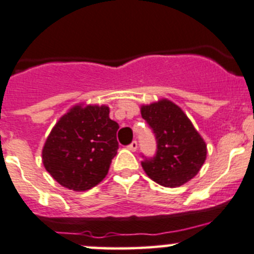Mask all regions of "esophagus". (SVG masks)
<instances>
[{"mask_svg":"<svg viewBox=\"0 0 254 254\" xmlns=\"http://www.w3.org/2000/svg\"><path fill=\"white\" fill-rule=\"evenodd\" d=\"M127 148H129L130 151H136L137 150V141H132L130 145H127Z\"/></svg>","mask_w":254,"mask_h":254,"instance_id":"34e87169","label":"esophagus"}]
</instances>
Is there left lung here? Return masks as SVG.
<instances>
[{"mask_svg":"<svg viewBox=\"0 0 254 254\" xmlns=\"http://www.w3.org/2000/svg\"><path fill=\"white\" fill-rule=\"evenodd\" d=\"M156 139V153L142 155L141 166L156 183L176 188L190 181L206 158V145L183 111L163 99L141 108Z\"/></svg>","mask_w":254,"mask_h":254,"instance_id":"8db88e82","label":"left lung"}]
</instances>
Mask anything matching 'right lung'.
<instances>
[{
	"mask_svg": "<svg viewBox=\"0 0 254 254\" xmlns=\"http://www.w3.org/2000/svg\"><path fill=\"white\" fill-rule=\"evenodd\" d=\"M118 123L106 106H76L51 130L43 163L65 188L83 191L103 181L117 155Z\"/></svg>",
	"mask_w": 254,
	"mask_h": 254,
	"instance_id": "add662e5",
	"label": "right lung"
}]
</instances>
